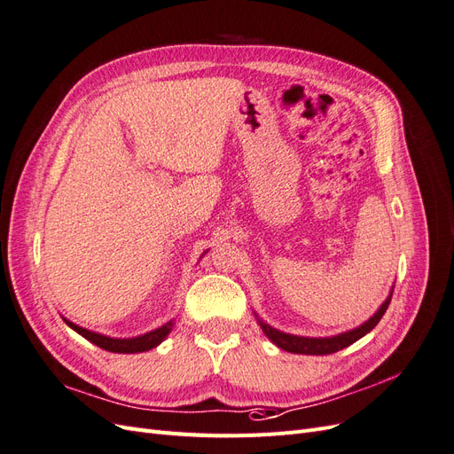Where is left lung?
Wrapping results in <instances>:
<instances>
[{"instance_id": "obj_1", "label": "left lung", "mask_w": 454, "mask_h": 454, "mask_svg": "<svg viewBox=\"0 0 454 454\" xmlns=\"http://www.w3.org/2000/svg\"><path fill=\"white\" fill-rule=\"evenodd\" d=\"M390 298H392V292L388 294V298L383 301V305L379 307L377 313L370 320H365L362 326H358L355 330H348V332L340 333V335H333V338H301V335H292V333H285V332L275 330L270 325L262 323L258 317L256 318H258L260 328L264 330L268 338L279 348L288 350V353H296V355H332V353H338V350H341L348 345H353L355 341L364 338L365 333L372 332L377 326L379 320L383 318L385 311L388 309Z\"/></svg>"}]
</instances>
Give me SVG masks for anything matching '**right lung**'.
<instances>
[{"instance_id":"right-lung-1","label":"right lung","mask_w":454,"mask_h":454,"mask_svg":"<svg viewBox=\"0 0 454 454\" xmlns=\"http://www.w3.org/2000/svg\"><path fill=\"white\" fill-rule=\"evenodd\" d=\"M64 320H66V325H67L69 328H73L77 333H81L84 340H89V341H92L94 345L109 350V353H126V355L143 353V350L154 348L156 345H160V343H162V341L168 338V333H169L171 328H173V320H169V323H166L164 326H160V328H156V330H153V332H149V333L137 335V338L121 340V338H109V335H101V333L90 332V330H86V328H81V326H77V325L69 323L67 318H64Z\"/></svg>"}]
</instances>
